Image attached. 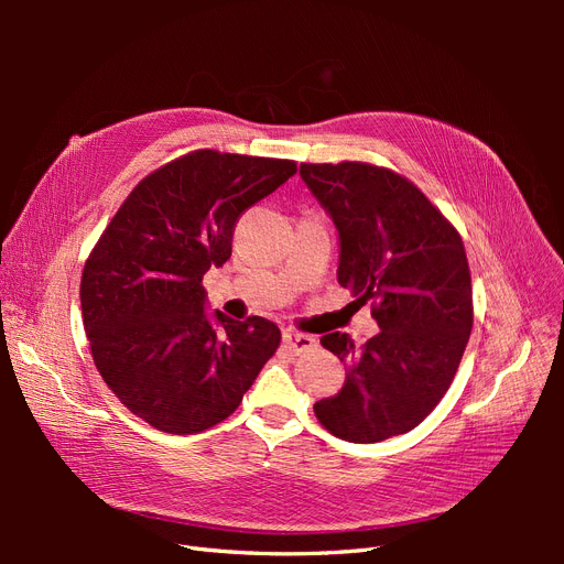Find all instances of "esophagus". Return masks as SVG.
Here are the masks:
<instances>
[{
  "label": "esophagus",
  "mask_w": 564,
  "mask_h": 564,
  "mask_svg": "<svg viewBox=\"0 0 564 564\" xmlns=\"http://www.w3.org/2000/svg\"><path fill=\"white\" fill-rule=\"evenodd\" d=\"M284 346H286L289 350H292V352L301 355V352H308V350L315 348V338L308 336V334L286 329V332H284Z\"/></svg>",
  "instance_id": "obj_1"
}]
</instances>
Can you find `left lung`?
Returning a JSON list of instances; mask_svg holds the SVG:
<instances>
[{
  "instance_id": "left-lung-1",
  "label": "left lung",
  "mask_w": 564,
  "mask_h": 564,
  "mask_svg": "<svg viewBox=\"0 0 564 564\" xmlns=\"http://www.w3.org/2000/svg\"><path fill=\"white\" fill-rule=\"evenodd\" d=\"M301 178L338 230V284L371 301L381 329L360 348L338 332L319 338L346 365V383L315 402V416L362 445L409 433L445 398L473 329L464 242L412 181L386 166L303 162Z\"/></svg>"
}]
</instances>
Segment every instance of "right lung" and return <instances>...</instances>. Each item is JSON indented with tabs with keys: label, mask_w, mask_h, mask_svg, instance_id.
Wrapping results in <instances>:
<instances>
[{
	"label": "right lung",
	"mask_w": 564,
	"mask_h": 564,
	"mask_svg": "<svg viewBox=\"0 0 564 564\" xmlns=\"http://www.w3.org/2000/svg\"><path fill=\"white\" fill-rule=\"evenodd\" d=\"M296 174L294 160L193 150L133 187L82 270V317L100 377L152 429L226 421L280 346L265 317L204 313L202 278L232 253L240 216Z\"/></svg>",
	"instance_id": "right-lung-1"
}]
</instances>
